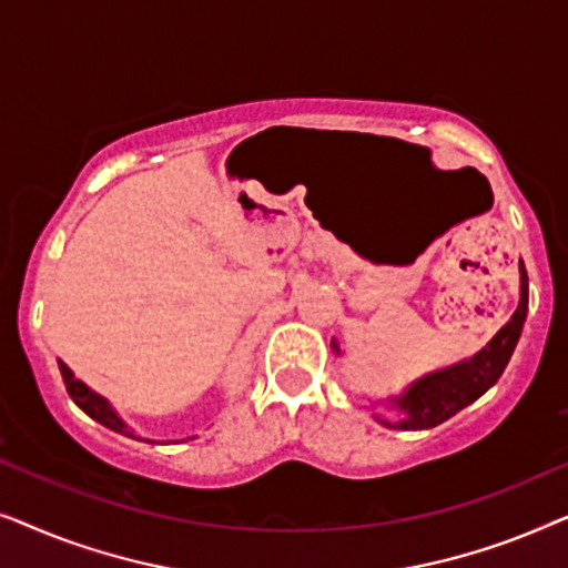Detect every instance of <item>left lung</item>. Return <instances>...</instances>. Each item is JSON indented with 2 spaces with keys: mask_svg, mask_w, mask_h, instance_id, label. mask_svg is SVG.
Returning a JSON list of instances; mask_svg holds the SVG:
<instances>
[{
  "mask_svg": "<svg viewBox=\"0 0 568 568\" xmlns=\"http://www.w3.org/2000/svg\"><path fill=\"white\" fill-rule=\"evenodd\" d=\"M527 317V271L519 261V305L507 323L496 331V336L468 359L449 364V367L434 369L429 375H422L414 383L403 387L398 395H387L383 400H369L372 406H387L398 414V418H385L383 414H372L387 429H432L447 418H453L457 410L478 400L488 387L496 385L504 367L511 359L519 333H523ZM331 348L341 356V346L336 338L331 341Z\"/></svg>",
  "mask_w": 568,
  "mask_h": 568,
  "instance_id": "left-lung-1",
  "label": "left lung"
}]
</instances>
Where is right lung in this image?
Wrapping results in <instances>:
<instances>
[{"mask_svg":"<svg viewBox=\"0 0 568 568\" xmlns=\"http://www.w3.org/2000/svg\"><path fill=\"white\" fill-rule=\"evenodd\" d=\"M59 372H61V377H64V385H67L69 398H72V400L77 403V406H80V408L84 410V414H88L90 418H95L98 424L108 426V429L123 434V437L142 439L134 429H131V426H129L126 422H123V418L119 416V410H115V408L111 406V400L103 398V395L95 393V390H92V387L84 385L82 379H77L74 372L69 369L67 364L61 362V359H59ZM191 439H193V437H191ZM144 442H152V439H144Z\"/></svg>","mask_w":568,"mask_h":568,"instance_id":"right-lung-1","label":"right lung"}]
</instances>
